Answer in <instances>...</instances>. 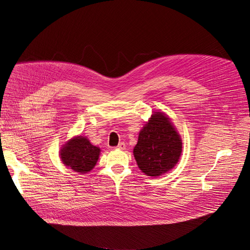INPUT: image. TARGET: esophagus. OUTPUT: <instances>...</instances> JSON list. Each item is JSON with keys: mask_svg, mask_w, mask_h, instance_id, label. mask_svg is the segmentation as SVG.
I'll return each mask as SVG.
<instances>
[{"mask_svg": "<svg viewBox=\"0 0 250 250\" xmlns=\"http://www.w3.org/2000/svg\"><path fill=\"white\" fill-rule=\"evenodd\" d=\"M116 148H118V149H125V143L119 144V146H116Z\"/></svg>", "mask_w": 250, "mask_h": 250, "instance_id": "esophagus-1", "label": "esophagus"}]
</instances>
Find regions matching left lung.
<instances>
[{
    "label": "left lung",
    "mask_w": 250,
    "mask_h": 250,
    "mask_svg": "<svg viewBox=\"0 0 250 250\" xmlns=\"http://www.w3.org/2000/svg\"><path fill=\"white\" fill-rule=\"evenodd\" d=\"M182 148L181 136L169 116L163 111H155L141 129L132 153L144 174L159 177L175 167Z\"/></svg>",
    "instance_id": "left-lung-1"
}]
</instances>
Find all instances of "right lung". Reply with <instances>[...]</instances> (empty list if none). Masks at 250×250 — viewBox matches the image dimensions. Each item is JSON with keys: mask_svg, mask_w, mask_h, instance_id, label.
<instances>
[{"mask_svg": "<svg viewBox=\"0 0 250 250\" xmlns=\"http://www.w3.org/2000/svg\"><path fill=\"white\" fill-rule=\"evenodd\" d=\"M102 149L83 136H76L62 145L59 157L66 167L81 175L90 172L98 161Z\"/></svg>", "mask_w": 250, "mask_h": 250, "instance_id": "add662e5", "label": "right lung"}]
</instances>
